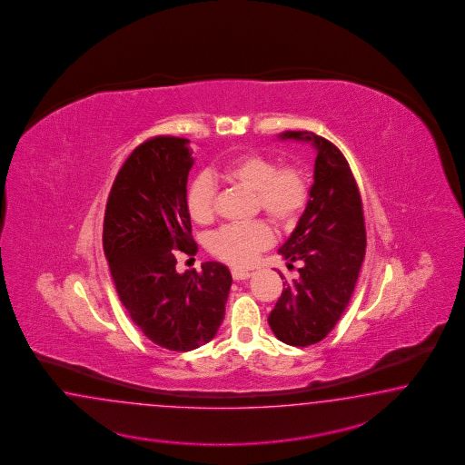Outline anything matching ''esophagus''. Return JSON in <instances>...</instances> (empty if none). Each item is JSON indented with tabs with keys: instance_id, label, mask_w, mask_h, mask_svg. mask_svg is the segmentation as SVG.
Instances as JSON below:
<instances>
[{
	"instance_id": "esophagus-1",
	"label": "esophagus",
	"mask_w": 465,
	"mask_h": 465,
	"mask_svg": "<svg viewBox=\"0 0 465 465\" xmlns=\"http://www.w3.org/2000/svg\"><path fill=\"white\" fill-rule=\"evenodd\" d=\"M232 276H233V280L242 282V280H249V278L252 276V272H249V271H239V269H232Z\"/></svg>"
}]
</instances>
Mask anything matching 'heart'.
<instances>
[{"label":"heart","mask_w":465,"mask_h":465,"mask_svg":"<svg viewBox=\"0 0 465 465\" xmlns=\"http://www.w3.org/2000/svg\"><path fill=\"white\" fill-rule=\"evenodd\" d=\"M213 179L235 183L253 193V212L262 213L280 230L295 226L309 204L310 183L307 173L296 165H282L268 155L247 153L228 162L222 169L201 173L191 183L185 194L187 213L199 225L210 223L214 216L216 183ZM272 243V232L266 223L228 225L214 232L210 251L226 264L247 268L257 253Z\"/></svg>","instance_id":"1"}]
</instances>
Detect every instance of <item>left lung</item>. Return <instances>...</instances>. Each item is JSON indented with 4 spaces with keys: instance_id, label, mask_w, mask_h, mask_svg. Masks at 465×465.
<instances>
[{
    "instance_id": "1",
    "label": "left lung",
    "mask_w": 465,
    "mask_h": 465,
    "mask_svg": "<svg viewBox=\"0 0 465 465\" xmlns=\"http://www.w3.org/2000/svg\"><path fill=\"white\" fill-rule=\"evenodd\" d=\"M280 138L309 141L317 150L309 204L280 247L288 268L300 264V278L282 282L268 317L276 338L305 348L334 329L351 300L365 259L363 204L336 144L309 131H286Z\"/></svg>"
}]
</instances>
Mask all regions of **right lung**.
Returning <instances> with one entry per match:
<instances>
[{
  "label": "right lung",
  "instance_id": "obj_1",
  "mask_svg": "<svg viewBox=\"0 0 465 465\" xmlns=\"http://www.w3.org/2000/svg\"><path fill=\"white\" fill-rule=\"evenodd\" d=\"M193 163L189 140L141 143L115 175L104 218L117 295L141 332L170 351H191L214 338L232 286L220 262H204L201 272L175 271V251H197L185 206Z\"/></svg>",
  "mask_w": 465,
  "mask_h": 465
}]
</instances>
